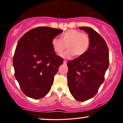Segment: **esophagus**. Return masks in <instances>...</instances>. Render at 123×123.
Segmentation results:
<instances>
[{
    "instance_id": "obj_1",
    "label": "esophagus",
    "mask_w": 123,
    "mask_h": 123,
    "mask_svg": "<svg viewBox=\"0 0 123 123\" xmlns=\"http://www.w3.org/2000/svg\"><path fill=\"white\" fill-rule=\"evenodd\" d=\"M66 63H67V61H66V60H64V61H63V63H64V64H66Z\"/></svg>"
}]
</instances>
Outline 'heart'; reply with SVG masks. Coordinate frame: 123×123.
Wrapping results in <instances>:
<instances>
[{
    "label": "heart",
    "instance_id": "b5f03b06",
    "mask_svg": "<svg viewBox=\"0 0 123 123\" xmlns=\"http://www.w3.org/2000/svg\"><path fill=\"white\" fill-rule=\"evenodd\" d=\"M52 46L55 53L60 54L67 47L68 49L62 55L63 57H70L74 55L76 57L83 56L87 53L91 44L89 36L76 29L66 31L61 36V39L54 38Z\"/></svg>",
    "mask_w": 123,
    "mask_h": 123
}]
</instances>
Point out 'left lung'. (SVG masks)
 Wrapping results in <instances>:
<instances>
[{
	"mask_svg": "<svg viewBox=\"0 0 123 123\" xmlns=\"http://www.w3.org/2000/svg\"><path fill=\"white\" fill-rule=\"evenodd\" d=\"M79 29L89 35L91 44L85 54L68 62L67 77L70 92L77 101L83 102L94 97L104 81L109 54L105 40L95 30L87 26Z\"/></svg>",
	"mask_w": 123,
	"mask_h": 123,
	"instance_id": "1",
	"label": "left lung"
}]
</instances>
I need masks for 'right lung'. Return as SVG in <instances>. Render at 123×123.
Wrapping results in <instances>:
<instances>
[{
	"instance_id": "right-lung-1",
	"label": "right lung",
	"mask_w": 123,
	"mask_h": 123,
	"mask_svg": "<svg viewBox=\"0 0 123 123\" xmlns=\"http://www.w3.org/2000/svg\"><path fill=\"white\" fill-rule=\"evenodd\" d=\"M62 32L60 29L40 26L31 29L18 41L12 61L14 75L24 94L31 98L47 95L63 63L51 44Z\"/></svg>"
}]
</instances>
